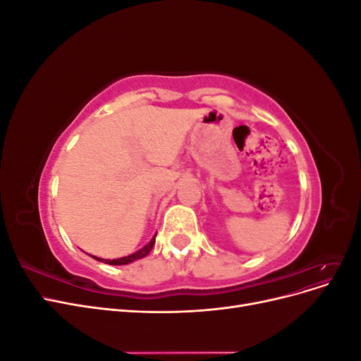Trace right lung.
I'll list each match as a JSON object with an SVG mask.
<instances>
[{
  "label": "right lung",
  "instance_id": "right-lung-1",
  "mask_svg": "<svg viewBox=\"0 0 361 361\" xmlns=\"http://www.w3.org/2000/svg\"><path fill=\"white\" fill-rule=\"evenodd\" d=\"M155 238H157V235H155L154 238H152V241H150L146 247H143L141 250H138L137 253L130 255V256H126V257L113 259V260H110V259H101V257H96V256H92V257L96 259V260H99V262H104V264H108V265H126V264H130V262H134V260H137V259H141V257L147 256V255L150 253L152 247L155 245Z\"/></svg>",
  "mask_w": 361,
  "mask_h": 361
}]
</instances>
